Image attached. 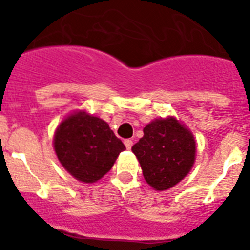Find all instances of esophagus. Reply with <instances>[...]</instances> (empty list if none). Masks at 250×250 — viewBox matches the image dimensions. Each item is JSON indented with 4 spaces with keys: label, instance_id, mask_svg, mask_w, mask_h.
<instances>
[{
    "label": "esophagus",
    "instance_id": "obj_1",
    "mask_svg": "<svg viewBox=\"0 0 250 250\" xmlns=\"http://www.w3.org/2000/svg\"><path fill=\"white\" fill-rule=\"evenodd\" d=\"M124 144H125V146H126V149H131L132 146V140L131 139H126V140L124 141Z\"/></svg>",
    "mask_w": 250,
    "mask_h": 250
}]
</instances>
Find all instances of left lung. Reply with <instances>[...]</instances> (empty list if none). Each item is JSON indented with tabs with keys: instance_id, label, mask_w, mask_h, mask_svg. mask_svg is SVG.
<instances>
[{
	"instance_id": "obj_1",
	"label": "left lung",
	"mask_w": 250,
	"mask_h": 250,
	"mask_svg": "<svg viewBox=\"0 0 250 250\" xmlns=\"http://www.w3.org/2000/svg\"><path fill=\"white\" fill-rule=\"evenodd\" d=\"M131 150L147 184L163 191L178 184L190 171L196 144L190 130L169 116L147 124L144 136Z\"/></svg>"
}]
</instances>
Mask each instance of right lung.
<instances>
[{"label":"right lung","instance_id":"add662e5","mask_svg":"<svg viewBox=\"0 0 250 250\" xmlns=\"http://www.w3.org/2000/svg\"><path fill=\"white\" fill-rule=\"evenodd\" d=\"M54 147L62 167L83 183L100 180L125 145L103 119L76 111L57 126Z\"/></svg>","mask_w":250,"mask_h":250}]
</instances>
